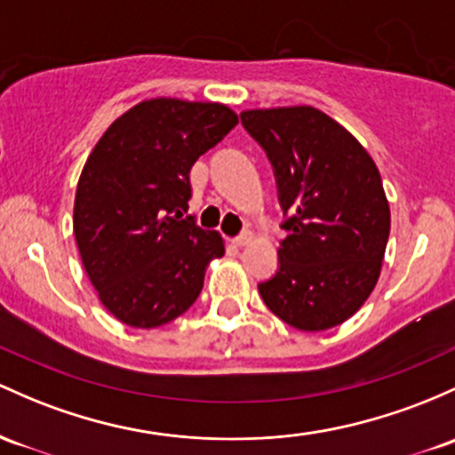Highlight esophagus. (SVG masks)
<instances>
[{"instance_id": "1", "label": "esophagus", "mask_w": 455, "mask_h": 455, "mask_svg": "<svg viewBox=\"0 0 455 455\" xmlns=\"http://www.w3.org/2000/svg\"><path fill=\"white\" fill-rule=\"evenodd\" d=\"M231 242H233V246H237V248L248 246V243L252 242V233H242V235H239V237H233Z\"/></svg>"}]
</instances>
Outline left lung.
I'll list each match as a JSON object with an SVG mask.
<instances>
[{
    "label": "left lung",
    "instance_id": "8db88e82",
    "mask_svg": "<svg viewBox=\"0 0 455 455\" xmlns=\"http://www.w3.org/2000/svg\"><path fill=\"white\" fill-rule=\"evenodd\" d=\"M242 123L266 148L289 235L281 266L259 284L269 311L298 331L339 326L380 278L391 209L380 172L343 124L313 106L243 109Z\"/></svg>",
    "mask_w": 455,
    "mask_h": 455
}]
</instances>
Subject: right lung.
I'll return each mask as SVG.
<instances>
[{
  "label": "right lung",
  "instance_id": "obj_1",
  "mask_svg": "<svg viewBox=\"0 0 455 455\" xmlns=\"http://www.w3.org/2000/svg\"><path fill=\"white\" fill-rule=\"evenodd\" d=\"M237 124L224 103L144 99L106 129L79 174L73 233L103 307L132 328H157L196 302L224 254L218 231L188 212L189 171Z\"/></svg>",
  "mask_w": 455,
  "mask_h": 455
}]
</instances>
